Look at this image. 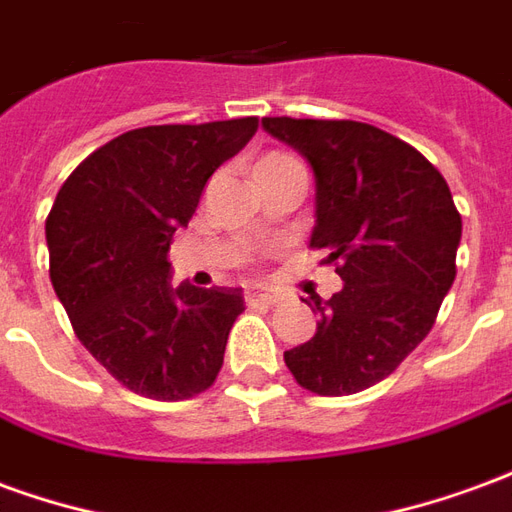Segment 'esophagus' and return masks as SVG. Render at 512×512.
Returning a JSON list of instances; mask_svg holds the SVG:
<instances>
[{
  "mask_svg": "<svg viewBox=\"0 0 512 512\" xmlns=\"http://www.w3.org/2000/svg\"><path fill=\"white\" fill-rule=\"evenodd\" d=\"M279 296H274V293H266V290H249L246 293V304H266V307H271V304H277Z\"/></svg>",
  "mask_w": 512,
  "mask_h": 512,
  "instance_id": "1",
  "label": "esophagus"
}]
</instances>
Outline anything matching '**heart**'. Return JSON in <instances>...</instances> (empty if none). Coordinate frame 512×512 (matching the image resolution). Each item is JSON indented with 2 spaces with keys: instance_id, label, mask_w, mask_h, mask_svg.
<instances>
[{
  "instance_id": "b5f03b06",
  "label": "heart",
  "mask_w": 512,
  "mask_h": 512,
  "mask_svg": "<svg viewBox=\"0 0 512 512\" xmlns=\"http://www.w3.org/2000/svg\"><path fill=\"white\" fill-rule=\"evenodd\" d=\"M252 172H255V180H263L277 178V175H288V172H304V169H301V164L293 156L274 150V153H266V156L257 158V164Z\"/></svg>"
}]
</instances>
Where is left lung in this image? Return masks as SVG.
Instances as JSON below:
<instances>
[{
  "label": "left lung",
  "mask_w": 512,
  "mask_h": 512,
  "mask_svg": "<svg viewBox=\"0 0 512 512\" xmlns=\"http://www.w3.org/2000/svg\"><path fill=\"white\" fill-rule=\"evenodd\" d=\"M315 172V230L343 290L310 296L318 332L285 351L299 386L343 397L384 381L436 323L455 279L461 213L450 186L403 139L356 120L263 117Z\"/></svg>",
  "instance_id": "8db88e82"
}]
</instances>
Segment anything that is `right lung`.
<instances>
[{"label":"right lung","instance_id":"add662e5","mask_svg":"<svg viewBox=\"0 0 512 512\" xmlns=\"http://www.w3.org/2000/svg\"><path fill=\"white\" fill-rule=\"evenodd\" d=\"M257 117L120 134L73 169L46 219L49 277L76 337L153 400L205 392L244 312L238 288H169V244L213 172L255 136Z\"/></svg>","mask_w":512,"mask_h":512}]
</instances>
